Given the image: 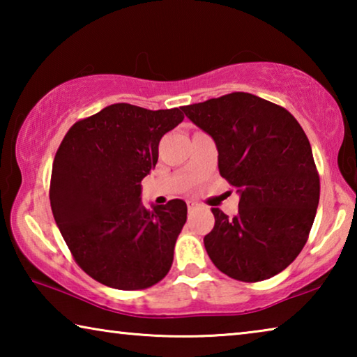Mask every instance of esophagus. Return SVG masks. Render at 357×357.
Listing matches in <instances>:
<instances>
[{
	"label": "esophagus",
	"mask_w": 357,
	"mask_h": 357,
	"mask_svg": "<svg viewBox=\"0 0 357 357\" xmlns=\"http://www.w3.org/2000/svg\"><path fill=\"white\" fill-rule=\"evenodd\" d=\"M197 208H198L197 203H192V202L187 203V209H189V213H193V211H195Z\"/></svg>",
	"instance_id": "obj_1"
}]
</instances>
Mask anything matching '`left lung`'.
Wrapping results in <instances>:
<instances>
[{"mask_svg": "<svg viewBox=\"0 0 357 357\" xmlns=\"http://www.w3.org/2000/svg\"><path fill=\"white\" fill-rule=\"evenodd\" d=\"M214 138L219 172L241 193L228 219L213 208L204 247L223 274L261 282L291 264L309 239L319 202V174L301 124L273 102L231 93L183 107Z\"/></svg>", "mask_w": 357, "mask_h": 357, "instance_id": "left-lung-1", "label": "left lung"}]
</instances>
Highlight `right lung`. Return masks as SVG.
<instances>
[{"label":"right lung","mask_w":357,"mask_h":357,"mask_svg":"<svg viewBox=\"0 0 357 357\" xmlns=\"http://www.w3.org/2000/svg\"><path fill=\"white\" fill-rule=\"evenodd\" d=\"M184 119L179 108L113 104L72 126L50 178L53 217L75 263L102 285L137 291L168 274L187 204H142V181L159 142Z\"/></svg>","instance_id":"add662e5"}]
</instances>
